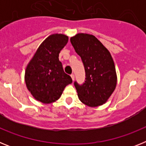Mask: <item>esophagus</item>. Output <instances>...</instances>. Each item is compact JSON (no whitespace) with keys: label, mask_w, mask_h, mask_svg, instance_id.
<instances>
[{"label":"esophagus","mask_w":146,"mask_h":146,"mask_svg":"<svg viewBox=\"0 0 146 146\" xmlns=\"http://www.w3.org/2000/svg\"><path fill=\"white\" fill-rule=\"evenodd\" d=\"M71 77H72V80L74 81V74H71Z\"/></svg>","instance_id":"obj_1"}]
</instances>
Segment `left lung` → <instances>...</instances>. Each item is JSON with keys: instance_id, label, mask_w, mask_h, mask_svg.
<instances>
[{"instance_id": "obj_1", "label": "left lung", "mask_w": 146, "mask_h": 146, "mask_svg": "<svg viewBox=\"0 0 146 146\" xmlns=\"http://www.w3.org/2000/svg\"><path fill=\"white\" fill-rule=\"evenodd\" d=\"M80 56L86 72L82 84L74 85L79 99L87 106L97 107L107 102L114 91L117 76L113 58L108 49L93 35L78 33L70 38Z\"/></svg>"}]
</instances>
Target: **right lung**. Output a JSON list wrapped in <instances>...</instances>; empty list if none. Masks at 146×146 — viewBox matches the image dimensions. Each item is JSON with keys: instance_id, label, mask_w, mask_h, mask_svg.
Masks as SVG:
<instances>
[{"instance_id": "obj_1", "label": "right lung", "mask_w": 146, "mask_h": 146, "mask_svg": "<svg viewBox=\"0 0 146 146\" xmlns=\"http://www.w3.org/2000/svg\"><path fill=\"white\" fill-rule=\"evenodd\" d=\"M64 34H52L38 47L25 70V80L28 91L35 99L50 104L60 98L72 80L64 72L58 56L68 42Z\"/></svg>"}]
</instances>
